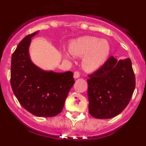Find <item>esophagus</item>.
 Wrapping results in <instances>:
<instances>
[{
  "instance_id": "34e87169",
  "label": "esophagus",
  "mask_w": 146,
  "mask_h": 146,
  "mask_svg": "<svg viewBox=\"0 0 146 146\" xmlns=\"http://www.w3.org/2000/svg\"><path fill=\"white\" fill-rule=\"evenodd\" d=\"M80 74L79 72H74V78H75V79H77V78L80 77Z\"/></svg>"
}]
</instances>
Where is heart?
I'll return each instance as SVG.
<instances>
[{"label":"heart","instance_id":"obj_1","mask_svg":"<svg viewBox=\"0 0 146 146\" xmlns=\"http://www.w3.org/2000/svg\"><path fill=\"white\" fill-rule=\"evenodd\" d=\"M69 50L74 56L84 57L82 66L85 70L94 72L106 61L110 51V46L107 40L86 36L72 41ZM65 55L69 58L70 53L66 52Z\"/></svg>","mask_w":146,"mask_h":146}]
</instances>
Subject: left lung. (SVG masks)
<instances>
[{
    "label": "left lung",
    "instance_id": "left-lung-1",
    "mask_svg": "<svg viewBox=\"0 0 146 146\" xmlns=\"http://www.w3.org/2000/svg\"><path fill=\"white\" fill-rule=\"evenodd\" d=\"M88 77V111L93 117L113 118L128 105L135 88V76L129 58L118 60L110 56Z\"/></svg>",
    "mask_w": 146,
    "mask_h": 146
}]
</instances>
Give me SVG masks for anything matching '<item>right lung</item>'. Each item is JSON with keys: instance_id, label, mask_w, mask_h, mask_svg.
I'll use <instances>...</instances> for the list:
<instances>
[{"instance_id": "right-lung-1", "label": "right lung", "mask_w": 146, "mask_h": 146, "mask_svg": "<svg viewBox=\"0 0 146 146\" xmlns=\"http://www.w3.org/2000/svg\"><path fill=\"white\" fill-rule=\"evenodd\" d=\"M29 34L17 45L11 56V86L20 104L38 117H53L60 113L74 82L73 73L44 71L30 58Z\"/></svg>"}]
</instances>
